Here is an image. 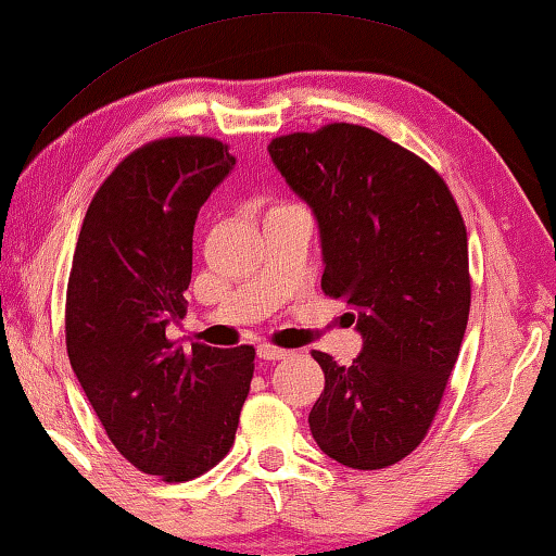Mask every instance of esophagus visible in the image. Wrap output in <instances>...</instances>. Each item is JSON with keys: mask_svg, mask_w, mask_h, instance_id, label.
<instances>
[{"mask_svg": "<svg viewBox=\"0 0 556 556\" xmlns=\"http://www.w3.org/2000/svg\"><path fill=\"white\" fill-rule=\"evenodd\" d=\"M290 353L283 348H276V345H258V357L261 361H268V363H276V361H283Z\"/></svg>", "mask_w": 556, "mask_h": 556, "instance_id": "esophagus-1", "label": "esophagus"}]
</instances>
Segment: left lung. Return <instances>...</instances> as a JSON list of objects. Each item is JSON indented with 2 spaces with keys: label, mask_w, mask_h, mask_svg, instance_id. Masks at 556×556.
<instances>
[{
  "label": "left lung",
  "mask_w": 556,
  "mask_h": 556,
  "mask_svg": "<svg viewBox=\"0 0 556 556\" xmlns=\"http://www.w3.org/2000/svg\"><path fill=\"white\" fill-rule=\"evenodd\" d=\"M268 153L318 220L323 293L363 336L348 367L313 353V440L345 467L395 465L430 430L465 338V220L438 170L365 126L278 136Z\"/></svg>",
  "instance_id": "left-lung-1"
}]
</instances>
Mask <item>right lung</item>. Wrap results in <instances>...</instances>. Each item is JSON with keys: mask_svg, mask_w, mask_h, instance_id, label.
Segmentation results:
<instances>
[{"mask_svg": "<svg viewBox=\"0 0 556 556\" xmlns=\"http://www.w3.org/2000/svg\"><path fill=\"white\" fill-rule=\"evenodd\" d=\"M226 143L174 136L114 168L89 203L66 288V353L114 447L186 482L228 455L253 378L251 345L176 348L193 226L233 170Z\"/></svg>", "mask_w": 556, "mask_h": 556, "instance_id": "right-lung-1", "label": "right lung"}]
</instances>
